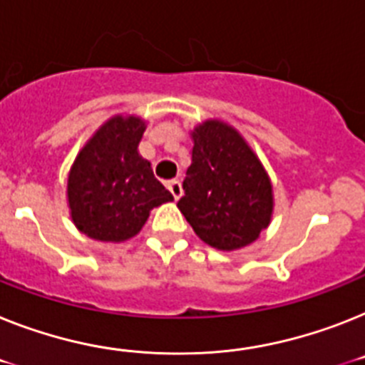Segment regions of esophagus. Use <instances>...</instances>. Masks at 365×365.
Listing matches in <instances>:
<instances>
[{"label": "esophagus", "instance_id": "esophagus-1", "mask_svg": "<svg viewBox=\"0 0 365 365\" xmlns=\"http://www.w3.org/2000/svg\"><path fill=\"white\" fill-rule=\"evenodd\" d=\"M167 187H168V191L173 192V197L176 198V200L182 197L183 189H182V182H180V180H170V182H167Z\"/></svg>", "mask_w": 365, "mask_h": 365}]
</instances>
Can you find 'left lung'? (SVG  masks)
Instances as JSON below:
<instances>
[{"mask_svg": "<svg viewBox=\"0 0 365 365\" xmlns=\"http://www.w3.org/2000/svg\"><path fill=\"white\" fill-rule=\"evenodd\" d=\"M192 140L180 211L195 234L219 250L256 241L272 213L271 182L258 158L225 122H204Z\"/></svg>", "mask_w": 365, "mask_h": 365, "instance_id": "left-lung-1", "label": "left lung"}]
</instances>
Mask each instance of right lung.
Masks as SVG:
<instances>
[{
    "label": "right lung",
    "instance_id": "add662e5",
    "mask_svg": "<svg viewBox=\"0 0 365 365\" xmlns=\"http://www.w3.org/2000/svg\"><path fill=\"white\" fill-rule=\"evenodd\" d=\"M145 122L115 116L96 131L68 176L72 220L96 241H124L139 234L152 207L174 197L137 152Z\"/></svg>",
    "mask_w": 365,
    "mask_h": 365
}]
</instances>
